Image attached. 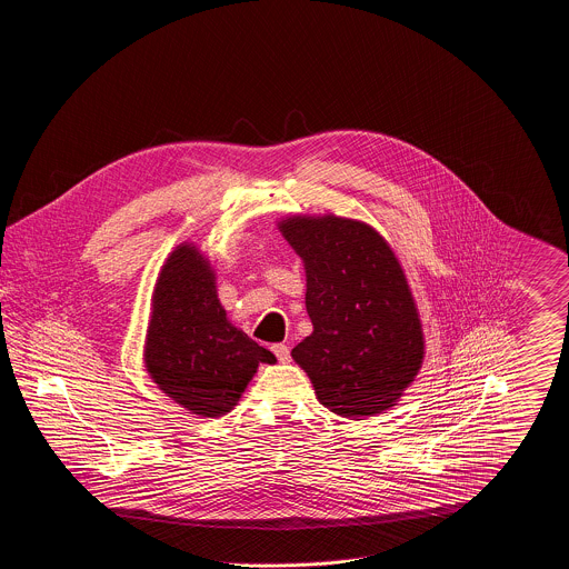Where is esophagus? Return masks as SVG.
Here are the masks:
<instances>
[{"mask_svg":"<svg viewBox=\"0 0 569 569\" xmlns=\"http://www.w3.org/2000/svg\"><path fill=\"white\" fill-rule=\"evenodd\" d=\"M272 353L277 356V360L279 362H290V350H288V346H283V343H277V346H272Z\"/></svg>","mask_w":569,"mask_h":569,"instance_id":"esophagus-1","label":"esophagus"}]
</instances>
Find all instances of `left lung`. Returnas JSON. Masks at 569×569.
Wrapping results in <instances>:
<instances>
[{
	"mask_svg": "<svg viewBox=\"0 0 569 569\" xmlns=\"http://www.w3.org/2000/svg\"><path fill=\"white\" fill-rule=\"evenodd\" d=\"M279 232L305 267L313 332L292 350L332 413L365 420L399 406L425 362V330L390 243L360 219L286 216Z\"/></svg>",
	"mask_w": 569,
	"mask_h": 569,
	"instance_id": "8db88e82",
	"label": "left lung"
}]
</instances>
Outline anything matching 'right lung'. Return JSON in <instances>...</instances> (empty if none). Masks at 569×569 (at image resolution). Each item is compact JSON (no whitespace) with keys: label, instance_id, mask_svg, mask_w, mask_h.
<instances>
[{"label":"right lung","instance_id":"obj_1","mask_svg":"<svg viewBox=\"0 0 569 569\" xmlns=\"http://www.w3.org/2000/svg\"><path fill=\"white\" fill-rule=\"evenodd\" d=\"M142 362L172 403L198 418H219L239 406L258 367L277 358L230 322L211 260L186 241L158 272Z\"/></svg>","mask_w":569,"mask_h":569}]
</instances>
